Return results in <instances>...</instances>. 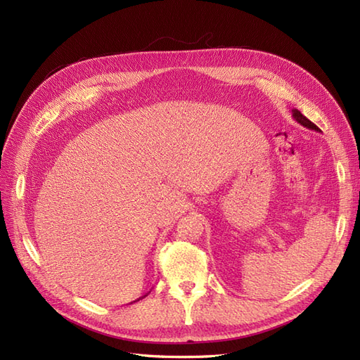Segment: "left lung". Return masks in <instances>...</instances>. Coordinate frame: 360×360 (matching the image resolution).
<instances>
[{"label": "left lung", "instance_id": "left-lung-1", "mask_svg": "<svg viewBox=\"0 0 360 360\" xmlns=\"http://www.w3.org/2000/svg\"><path fill=\"white\" fill-rule=\"evenodd\" d=\"M291 112H292V117H294V120H296L297 123H300L302 126H304V127H307V129H311V130H317V132H320V129H319L317 126H315V124L311 122V120H308L307 117H304V115H303L300 111H297V110H292Z\"/></svg>", "mask_w": 360, "mask_h": 360}]
</instances>
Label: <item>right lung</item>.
<instances>
[{"instance_id": "add662e5", "label": "right lung", "mask_w": 360, "mask_h": 360, "mask_svg": "<svg viewBox=\"0 0 360 360\" xmlns=\"http://www.w3.org/2000/svg\"><path fill=\"white\" fill-rule=\"evenodd\" d=\"M147 294H148V292H146V294H144V296H143V297H146V296H147Z\"/></svg>"}]
</instances>
